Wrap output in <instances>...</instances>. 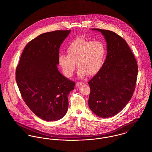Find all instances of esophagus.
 Masks as SVG:
<instances>
[{"label":"esophagus","mask_w":152,"mask_h":152,"mask_svg":"<svg viewBox=\"0 0 152 152\" xmlns=\"http://www.w3.org/2000/svg\"><path fill=\"white\" fill-rule=\"evenodd\" d=\"M84 83L83 82H77L76 83V87H80L81 86H82Z\"/></svg>","instance_id":"esophagus-1"}]
</instances>
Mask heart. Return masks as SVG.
Instances as JSON below:
<instances>
[{"label": "heart", "instance_id": "1", "mask_svg": "<svg viewBox=\"0 0 152 152\" xmlns=\"http://www.w3.org/2000/svg\"><path fill=\"white\" fill-rule=\"evenodd\" d=\"M67 56L60 55L58 64L66 77L72 75L75 63L79 68L78 76L96 75L101 69L106 56V46L101 41H91L78 38L69 45Z\"/></svg>", "mask_w": 152, "mask_h": 152}]
</instances>
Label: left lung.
<instances>
[{
    "label": "left lung",
    "instance_id": "8db88e82",
    "mask_svg": "<svg viewBox=\"0 0 152 152\" xmlns=\"http://www.w3.org/2000/svg\"><path fill=\"white\" fill-rule=\"evenodd\" d=\"M107 42V55L100 71L88 82V105L98 116L112 117L128 104L136 87L138 67L125 40L115 33L99 28Z\"/></svg>",
    "mask_w": 152,
    "mask_h": 152
}]
</instances>
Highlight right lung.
<instances>
[{
  "instance_id": "right-lung-1",
  "label": "right lung",
  "mask_w": 152,
  "mask_h": 152,
  "mask_svg": "<svg viewBox=\"0 0 152 152\" xmlns=\"http://www.w3.org/2000/svg\"><path fill=\"white\" fill-rule=\"evenodd\" d=\"M70 32L57 30L39 35L26 45L16 68V83L24 101L46 121L64 116L68 95L75 87L57 68L60 45Z\"/></svg>"
}]
</instances>
